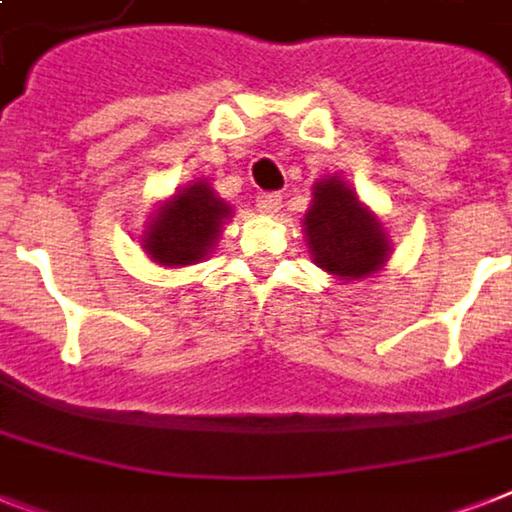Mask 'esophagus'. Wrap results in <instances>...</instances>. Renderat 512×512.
<instances>
[{"label":"esophagus","mask_w":512,"mask_h":512,"mask_svg":"<svg viewBox=\"0 0 512 512\" xmlns=\"http://www.w3.org/2000/svg\"><path fill=\"white\" fill-rule=\"evenodd\" d=\"M257 209H260L263 215H276L281 209V196L279 193H260V196H257Z\"/></svg>","instance_id":"34e87169"}]
</instances>
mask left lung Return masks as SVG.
I'll use <instances>...</instances> for the list:
<instances>
[{"mask_svg":"<svg viewBox=\"0 0 512 512\" xmlns=\"http://www.w3.org/2000/svg\"><path fill=\"white\" fill-rule=\"evenodd\" d=\"M303 225L313 263L337 279H366L388 263L390 241L380 217L358 201L342 177H324L313 185Z\"/></svg>","mask_w":512,"mask_h":512,"instance_id":"8db88e82","label":"left lung"}]
</instances>
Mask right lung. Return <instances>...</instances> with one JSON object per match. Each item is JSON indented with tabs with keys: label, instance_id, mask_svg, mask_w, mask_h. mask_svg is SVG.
I'll use <instances>...</instances> for the list:
<instances>
[{
	"label": "right lung",
	"instance_id": "add662e5",
	"mask_svg": "<svg viewBox=\"0 0 512 512\" xmlns=\"http://www.w3.org/2000/svg\"><path fill=\"white\" fill-rule=\"evenodd\" d=\"M231 215V204L217 199L212 185L204 180L188 183L156 209L143 231V249L154 263L167 268L201 263Z\"/></svg>",
	"mask_w": 512,
	"mask_h": 512
}]
</instances>
